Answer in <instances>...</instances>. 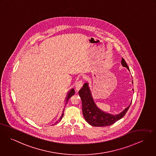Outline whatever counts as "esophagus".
Instances as JSON below:
<instances>
[{"label":"esophagus","instance_id":"34e87169","mask_svg":"<svg viewBox=\"0 0 156 156\" xmlns=\"http://www.w3.org/2000/svg\"><path fill=\"white\" fill-rule=\"evenodd\" d=\"M82 86H83V81H81V80L78 81L75 83V86L76 91H79L80 89L82 87Z\"/></svg>","mask_w":156,"mask_h":156}]
</instances>
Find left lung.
Instances as JSON below:
<instances>
[{"mask_svg":"<svg viewBox=\"0 0 156 156\" xmlns=\"http://www.w3.org/2000/svg\"><path fill=\"white\" fill-rule=\"evenodd\" d=\"M121 65L129 70L124 59L122 58ZM133 83V81H132ZM133 91V89H132ZM79 95L82 101L83 114L86 121L91 126L94 127H104L110 126L122 119L128 111L130 105L120 113L114 115L107 113L99 108L93 98L88 83H86L79 91Z\"/></svg>","mask_w":156,"mask_h":156,"instance_id":"obj_1","label":"left lung"}]
</instances>
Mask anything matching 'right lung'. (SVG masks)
<instances>
[{"label": "right lung", "instance_id": "1", "mask_svg": "<svg viewBox=\"0 0 156 156\" xmlns=\"http://www.w3.org/2000/svg\"><path fill=\"white\" fill-rule=\"evenodd\" d=\"M75 90H74V89L73 88H72L71 89V90L70 91L69 93H68V95H67V96H66V100H65V104L66 105L67 103H68V101H69V99L70 98L75 94ZM65 110V109H64ZM63 110V111H64ZM63 114H62V115H61V117H60V119H59V120L58 121H56L55 122V124H57L58 122H60V120L62 119V118H63V114H64V111H63Z\"/></svg>", "mask_w": 156, "mask_h": 156}]
</instances>
